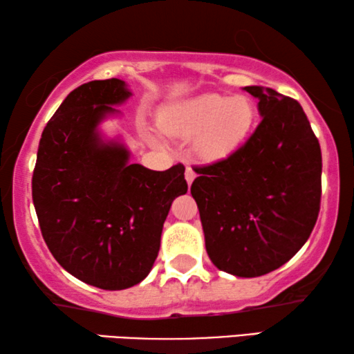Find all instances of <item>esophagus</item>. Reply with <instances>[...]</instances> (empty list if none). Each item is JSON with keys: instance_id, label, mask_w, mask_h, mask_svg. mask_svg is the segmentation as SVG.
<instances>
[{"instance_id": "1", "label": "esophagus", "mask_w": 354, "mask_h": 354, "mask_svg": "<svg viewBox=\"0 0 354 354\" xmlns=\"http://www.w3.org/2000/svg\"><path fill=\"white\" fill-rule=\"evenodd\" d=\"M184 178H186L187 184H189V186H191L192 181H194V178H196V171H194L191 167H187L186 168V173H184Z\"/></svg>"}]
</instances>
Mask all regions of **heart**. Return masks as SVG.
<instances>
[{
	"mask_svg": "<svg viewBox=\"0 0 354 354\" xmlns=\"http://www.w3.org/2000/svg\"><path fill=\"white\" fill-rule=\"evenodd\" d=\"M157 120L168 136H196L194 151L203 162H220L245 142L255 123V107L245 96L202 94L168 104ZM149 141L160 144L152 134Z\"/></svg>",
	"mask_w": 354,
	"mask_h": 354,
	"instance_id": "heart-1",
	"label": "heart"
}]
</instances>
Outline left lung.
<instances>
[{
    "mask_svg": "<svg viewBox=\"0 0 354 354\" xmlns=\"http://www.w3.org/2000/svg\"><path fill=\"white\" fill-rule=\"evenodd\" d=\"M261 122L242 147L194 167L191 186L208 257L218 270L258 277L281 268L310 237L319 215V141L295 99L245 86Z\"/></svg>",
    "mask_w": 354,
    "mask_h": 354,
    "instance_id": "left-lung-1",
    "label": "left lung"
}]
</instances>
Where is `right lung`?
I'll return each mask as SVG.
<instances>
[{
    "label": "right lung",
    "instance_id": "obj_1",
    "mask_svg": "<svg viewBox=\"0 0 354 354\" xmlns=\"http://www.w3.org/2000/svg\"><path fill=\"white\" fill-rule=\"evenodd\" d=\"M131 96L123 80H94L68 94L44 127L32 178L44 242L67 272L104 290L151 272L171 202L187 192L181 163L153 171L129 163L99 125Z\"/></svg>",
    "mask_w": 354,
    "mask_h": 354
}]
</instances>
